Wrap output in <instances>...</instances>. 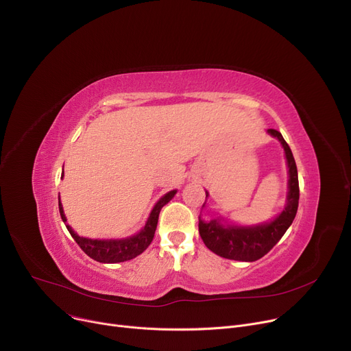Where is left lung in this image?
I'll use <instances>...</instances> for the list:
<instances>
[{"instance_id":"1","label":"left lung","mask_w":351,"mask_h":351,"mask_svg":"<svg viewBox=\"0 0 351 351\" xmlns=\"http://www.w3.org/2000/svg\"><path fill=\"white\" fill-rule=\"evenodd\" d=\"M283 146L289 168V193L283 212L276 219L256 226H223L219 219L205 222L199 216V234L209 250L220 257L239 262H254L273 249L296 217L299 208V176L293 154L282 134L276 129L267 131ZM209 193L206 192V197ZM206 204V202H205ZM204 204V206H205Z\"/></svg>"}]
</instances>
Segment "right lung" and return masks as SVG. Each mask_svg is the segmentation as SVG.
Masks as SVG:
<instances>
[{"mask_svg": "<svg viewBox=\"0 0 351 351\" xmlns=\"http://www.w3.org/2000/svg\"><path fill=\"white\" fill-rule=\"evenodd\" d=\"M62 176H64V171H62ZM175 195H176V191H171L156 202V205L154 206L149 217H147V220H146L145 228L139 233H136L131 237H126V239H109V241L88 239V237H82V236L77 234L66 223V217L64 215V209H62L60 197H58V206H60L61 217L64 220L68 232L73 237V241L80 245V247L90 257V259H94L99 263H119V262H126V261L134 259V257L139 256L143 250H146L147 246L151 245V242L154 241V236H155L159 212Z\"/></svg>", "mask_w": 351, "mask_h": 351, "instance_id": "obj_1", "label": "right lung"}]
</instances>
